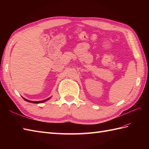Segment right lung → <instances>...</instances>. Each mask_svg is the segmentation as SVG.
Wrapping results in <instances>:
<instances>
[{
	"label": "right lung",
	"instance_id": "obj_1",
	"mask_svg": "<svg viewBox=\"0 0 149 149\" xmlns=\"http://www.w3.org/2000/svg\"><path fill=\"white\" fill-rule=\"evenodd\" d=\"M22 98H23V99H24L25 100L27 101V102H31V103H34V104H40V103H42V102H46L47 100H49V99H50V98H51V97L48 98V99H45V100H41V101H31V100H27V99H25V98H24V97H22Z\"/></svg>",
	"mask_w": 149,
	"mask_h": 149
}]
</instances>
